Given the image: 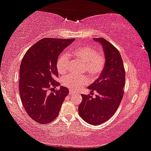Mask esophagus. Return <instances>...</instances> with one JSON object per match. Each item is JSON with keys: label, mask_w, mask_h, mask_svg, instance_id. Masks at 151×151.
<instances>
[{"label": "esophagus", "mask_w": 151, "mask_h": 151, "mask_svg": "<svg viewBox=\"0 0 151 151\" xmlns=\"http://www.w3.org/2000/svg\"><path fill=\"white\" fill-rule=\"evenodd\" d=\"M75 93H74V92L73 91H69V94H70V95H73V94H75Z\"/></svg>", "instance_id": "obj_1"}]
</instances>
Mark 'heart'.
<instances>
[{
    "instance_id": "b5f03b06",
    "label": "heart",
    "mask_w": 151,
    "mask_h": 151,
    "mask_svg": "<svg viewBox=\"0 0 151 151\" xmlns=\"http://www.w3.org/2000/svg\"><path fill=\"white\" fill-rule=\"evenodd\" d=\"M73 55L80 62L85 63L84 70L86 71L92 78H96L103 72L106 64V57L102 52L96 51L88 46L78 47L72 51ZM70 58L65 53L61 55L57 61V68L58 73L67 72L69 67ZM88 80L86 76L68 75L61 79V84L65 87L75 91L86 85Z\"/></svg>"
}]
</instances>
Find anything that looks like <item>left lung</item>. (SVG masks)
Wrapping results in <instances>:
<instances>
[{
  "mask_svg": "<svg viewBox=\"0 0 151 151\" xmlns=\"http://www.w3.org/2000/svg\"><path fill=\"white\" fill-rule=\"evenodd\" d=\"M103 47L106 64L99 78L88 86L96 91L93 98L82 94L83 101L78 106V114L85 122L99 125L108 121L115 113L124 95L125 70L119 50L103 38H94Z\"/></svg>",
  "mask_w": 151,
  "mask_h": 151,
  "instance_id": "1",
  "label": "left lung"
}]
</instances>
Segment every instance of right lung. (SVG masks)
Masks as SVG:
<instances>
[{
    "mask_svg": "<svg viewBox=\"0 0 151 151\" xmlns=\"http://www.w3.org/2000/svg\"><path fill=\"white\" fill-rule=\"evenodd\" d=\"M75 39L45 38L25 53L20 66L19 93L24 110L33 121L48 124L57 118L68 95V89L60 85L57 61L60 52Z\"/></svg>",
    "mask_w": 151,
    "mask_h": 151,
    "instance_id": "obj_1",
    "label": "right lung"
}]
</instances>
